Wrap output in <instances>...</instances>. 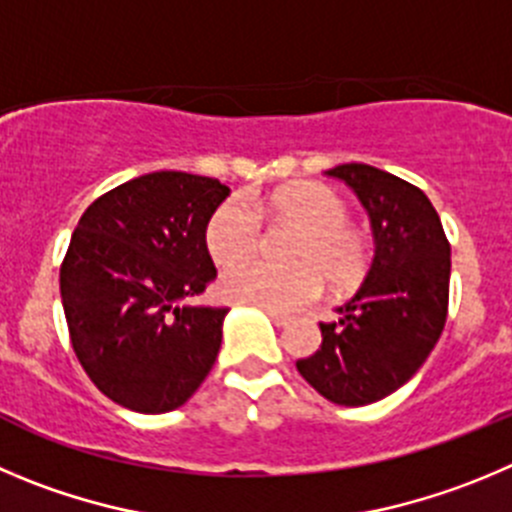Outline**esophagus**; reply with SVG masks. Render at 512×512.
Segmentation results:
<instances>
[{"label":"esophagus","mask_w":512,"mask_h":512,"mask_svg":"<svg viewBox=\"0 0 512 512\" xmlns=\"http://www.w3.org/2000/svg\"><path fill=\"white\" fill-rule=\"evenodd\" d=\"M265 313H267V318H270V321L275 323V326L283 328V326H288V323H290V315L275 313V310H265Z\"/></svg>","instance_id":"obj_1"}]
</instances>
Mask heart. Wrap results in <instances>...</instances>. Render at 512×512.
I'll return each mask as SVG.
<instances>
[{"mask_svg":"<svg viewBox=\"0 0 512 512\" xmlns=\"http://www.w3.org/2000/svg\"><path fill=\"white\" fill-rule=\"evenodd\" d=\"M276 221L303 223L306 234L296 243L295 268L269 263L237 266L256 254L264 239L259 209ZM207 247L217 265H234L219 280V293L232 303L293 313L323 293V275L333 285H351L364 272V242L348 227V207L326 184L285 186L267 199L232 197L212 214L207 224Z\"/></svg>","mask_w":512,"mask_h":512,"instance_id":"b5f03b06","label":"heart"}]
</instances>
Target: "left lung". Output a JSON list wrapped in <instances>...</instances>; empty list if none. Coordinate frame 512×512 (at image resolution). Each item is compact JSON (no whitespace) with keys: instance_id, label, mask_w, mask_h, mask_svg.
Here are the masks:
<instances>
[{"instance_id":"obj_1","label":"left lung","mask_w":512,"mask_h":512,"mask_svg":"<svg viewBox=\"0 0 512 512\" xmlns=\"http://www.w3.org/2000/svg\"><path fill=\"white\" fill-rule=\"evenodd\" d=\"M328 176L351 186L369 212L374 262L341 318L321 323L323 343L298 371L341 407L394 394L427 361L450 303V242L422 189L369 164H341Z\"/></svg>"}]
</instances>
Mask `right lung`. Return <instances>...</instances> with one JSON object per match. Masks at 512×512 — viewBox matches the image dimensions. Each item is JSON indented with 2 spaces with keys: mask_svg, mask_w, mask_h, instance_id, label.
Wrapping results in <instances>:
<instances>
[{
  "mask_svg": "<svg viewBox=\"0 0 512 512\" xmlns=\"http://www.w3.org/2000/svg\"><path fill=\"white\" fill-rule=\"evenodd\" d=\"M227 197L209 176L154 171L80 217L60 265L62 308L80 366L121 407L171 412L212 371L227 308L189 300L217 278L207 224Z\"/></svg>",
  "mask_w": 512,
  "mask_h": 512,
  "instance_id": "obj_1",
  "label": "right lung"
}]
</instances>
